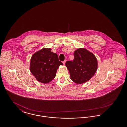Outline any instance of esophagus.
I'll return each instance as SVG.
<instances>
[{"label": "esophagus", "instance_id": "1", "mask_svg": "<svg viewBox=\"0 0 127 127\" xmlns=\"http://www.w3.org/2000/svg\"><path fill=\"white\" fill-rule=\"evenodd\" d=\"M66 60H65V61H63L62 62L64 65H65V63H66Z\"/></svg>", "mask_w": 127, "mask_h": 127}]
</instances>
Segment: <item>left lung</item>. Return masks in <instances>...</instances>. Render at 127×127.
Returning a JSON list of instances; mask_svg holds the SVG:
<instances>
[{
	"label": "left lung",
	"instance_id": "obj_1",
	"mask_svg": "<svg viewBox=\"0 0 127 127\" xmlns=\"http://www.w3.org/2000/svg\"><path fill=\"white\" fill-rule=\"evenodd\" d=\"M74 56L72 61L66 62L70 79L77 84L84 83L89 81L96 72L97 59L94 55L85 48L77 49Z\"/></svg>",
	"mask_w": 127,
	"mask_h": 127
}]
</instances>
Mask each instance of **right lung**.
I'll return each mask as SVG.
<instances>
[{
    "instance_id": "obj_1",
    "label": "right lung",
    "mask_w": 127,
    "mask_h": 127,
    "mask_svg": "<svg viewBox=\"0 0 127 127\" xmlns=\"http://www.w3.org/2000/svg\"><path fill=\"white\" fill-rule=\"evenodd\" d=\"M50 48H43L32 55L30 60V70L36 80L48 83L54 79L57 70L63 63L56 53Z\"/></svg>"
}]
</instances>
